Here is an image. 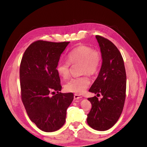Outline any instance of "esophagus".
<instances>
[{
	"label": "esophagus",
	"mask_w": 147,
	"mask_h": 147,
	"mask_svg": "<svg viewBox=\"0 0 147 147\" xmlns=\"http://www.w3.org/2000/svg\"><path fill=\"white\" fill-rule=\"evenodd\" d=\"M82 98V96L78 95V94H74V98L75 100H78V99H81Z\"/></svg>",
	"instance_id": "obj_1"
}]
</instances>
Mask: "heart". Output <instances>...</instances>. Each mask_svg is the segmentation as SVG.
I'll use <instances>...</instances> for the list:
<instances>
[{
    "label": "heart",
    "instance_id": "heart-1",
    "mask_svg": "<svg viewBox=\"0 0 147 147\" xmlns=\"http://www.w3.org/2000/svg\"><path fill=\"white\" fill-rule=\"evenodd\" d=\"M67 61H59L55 66V71L62 79L69 77L70 64L80 63L81 73L95 74L100 66L101 54L98 50L93 49L88 45H80L72 49L67 56ZM90 85L89 78L85 75L73 78L65 84V90L69 92L82 93Z\"/></svg>",
    "mask_w": 147,
    "mask_h": 147
}]
</instances>
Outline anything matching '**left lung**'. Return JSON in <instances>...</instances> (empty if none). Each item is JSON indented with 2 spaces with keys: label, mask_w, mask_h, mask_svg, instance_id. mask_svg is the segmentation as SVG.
<instances>
[{
  "label": "left lung",
  "mask_w": 147,
  "mask_h": 147,
  "mask_svg": "<svg viewBox=\"0 0 147 147\" xmlns=\"http://www.w3.org/2000/svg\"><path fill=\"white\" fill-rule=\"evenodd\" d=\"M96 38L100 47L102 64L97 78L89 92L96 95L88 98L92 109L87 115V123L93 129L106 131L118 121L126 98V74L123 57L113 43L100 35Z\"/></svg>",
  "instance_id": "left-lung-1"
}]
</instances>
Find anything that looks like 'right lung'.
<instances>
[{
    "label": "right lung",
    "mask_w": 147,
    "mask_h": 147,
    "mask_svg": "<svg viewBox=\"0 0 147 147\" xmlns=\"http://www.w3.org/2000/svg\"><path fill=\"white\" fill-rule=\"evenodd\" d=\"M69 43L37 40L26 49L21 61L22 102L30 120L45 132L55 131L64 125L67 109L73 100V93L59 92L61 80L55 71Z\"/></svg>",
    "instance_id": "add662e5"
}]
</instances>
